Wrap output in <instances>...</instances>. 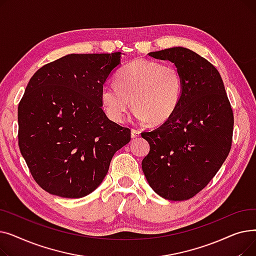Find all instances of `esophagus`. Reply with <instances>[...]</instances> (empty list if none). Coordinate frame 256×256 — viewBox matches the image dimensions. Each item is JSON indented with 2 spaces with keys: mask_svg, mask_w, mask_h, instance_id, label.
<instances>
[{
  "mask_svg": "<svg viewBox=\"0 0 256 256\" xmlns=\"http://www.w3.org/2000/svg\"><path fill=\"white\" fill-rule=\"evenodd\" d=\"M140 130H136V128H132V138H138L140 136Z\"/></svg>",
  "mask_w": 256,
  "mask_h": 256,
  "instance_id": "1",
  "label": "esophagus"
}]
</instances>
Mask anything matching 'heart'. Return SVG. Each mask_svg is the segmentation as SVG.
<instances>
[{
    "mask_svg": "<svg viewBox=\"0 0 256 256\" xmlns=\"http://www.w3.org/2000/svg\"><path fill=\"white\" fill-rule=\"evenodd\" d=\"M116 84H104L100 100L106 114L115 122H124L130 109L141 121L160 124L176 110L182 93V80L171 63L137 59L121 70Z\"/></svg>",
    "mask_w": 256,
    "mask_h": 256,
    "instance_id": "b5f03b06",
    "label": "heart"
}]
</instances>
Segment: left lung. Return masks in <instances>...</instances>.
Instances as JSON below:
<instances>
[{"instance_id":"left-lung-1","label":"left lung","mask_w":256,"mask_h":256,"mask_svg":"<svg viewBox=\"0 0 256 256\" xmlns=\"http://www.w3.org/2000/svg\"><path fill=\"white\" fill-rule=\"evenodd\" d=\"M148 56L176 64L182 93L171 117L141 134L150 145L142 170L156 194L168 200H186L204 189L230 154L232 109L219 72L195 52L176 46Z\"/></svg>"}]
</instances>
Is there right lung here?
Masks as SVG:
<instances>
[{
  "label": "right lung",
  "instance_id": "1",
  "mask_svg": "<svg viewBox=\"0 0 256 256\" xmlns=\"http://www.w3.org/2000/svg\"><path fill=\"white\" fill-rule=\"evenodd\" d=\"M121 55L70 54L44 65L26 86L18 109V145L33 178L50 194H90L130 141V130L108 118L100 100Z\"/></svg>",
  "mask_w": 256,
  "mask_h": 256
}]
</instances>
